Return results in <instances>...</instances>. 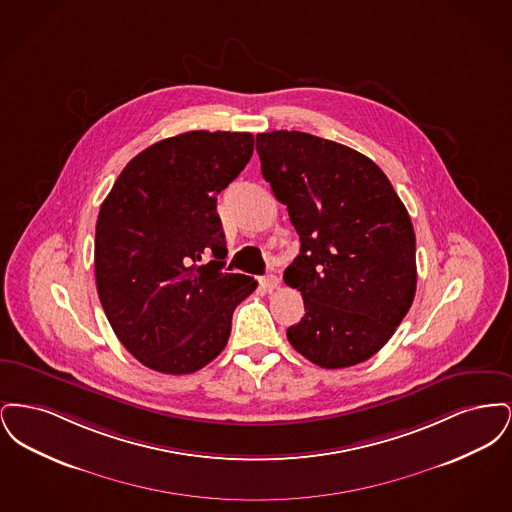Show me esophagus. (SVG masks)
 Wrapping results in <instances>:
<instances>
[{
  "label": "esophagus",
  "instance_id": "34e87169",
  "mask_svg": "<svg viewBox=\"0 0 512 512\" xmlns=\"http://www.w3.org/2000/svg\"><path fill=\"white\" fill-rule=\"evenodd\" d=\"M259 284H261L267 292H272V290H276V288L280 286V280H278V276L268 274V276H263V278L259 280Z\"/></svg>",
  "mask_w": 512,
  "mask_h": 512
}]
</instances>
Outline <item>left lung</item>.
<instances>
[{"mask_svg": "<svg viewBox=\"0 0 512 512\" xmlns=\"http://www.w3.org/2000/svg\"><path fill=\"white\" fill-rule=\"evenodd\" d=\"M257 153L301 242L284 282L303 295L305 317L288 328V340L322 368L359 365L413 305L411 217L388 176L351 147L276 130L257 134Z\"/></svg>", "mask_w": 512, "mask_h": 512, "instance_id": "8db88e82", "label": "left lung"}]
</instances>
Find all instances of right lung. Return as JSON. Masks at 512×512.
Instances as JSON below:
<instances>
[{
	"label": "right lung",
	"mask_w": 512,
	"mask_h": 512,
	"mask_svg": "<svg viewBox=\"0 0 512 512\" xmlns=\"http://www.w3.org/2000/svg\"><path fill=\"white\" fill-rule=\"evenodd\" d=\"M251 155L249 132H184L138 153L101 203L99 301L122 345L151 370L209 365L226 347L234 309L257 288L251 276L222 272L217 213V195Z\"/></svg>",
	"instance_id": "obj_1"
}]
</instances>
